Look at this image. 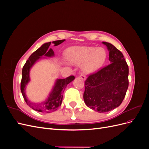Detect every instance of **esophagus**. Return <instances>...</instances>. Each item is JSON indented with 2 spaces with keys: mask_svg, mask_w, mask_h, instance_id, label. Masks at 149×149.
Instances as JSON below:
<instances>
[{
  "mask_svg": "<svg viewBox=\"0 0 149 149\" xmlns=\"http://www.w3.org/2000/svg\"><path fill=\"white\" fill-rule=\"evenodd\" d=\"M79 77L81 78V79H86V76L84 74H81L79 75Z\"/></svg>",
  "mask_w": 149,
  "mask_h": 149,
  "instance_id": "obj_1",
  "label": "esophagus"
}]
</instances>
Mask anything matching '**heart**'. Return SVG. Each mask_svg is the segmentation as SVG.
Here are the masks:
<instances>
[{"instance_id":"1","label":"heart","mask_w":149,"mask_h":149,"mask_svg":"<svg viewBox=\"0 0 149 149\" xmlns=\"http://www.w3.org/2000/svg\"><path fill=\"white\" fill-rule=\"evenodd\" d=\"M66 59L74 64L82 63L81 68L84 73L96 70L104 63L106 58L105 49L101 47L74 46L65 52Z\"/></svg>"}]
</instances>
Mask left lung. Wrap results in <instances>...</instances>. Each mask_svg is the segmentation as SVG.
Returning a JSON list of instances; mask_svg holds the SVG:
<instances>
[{"label":"left lung","mask_w":149,"mask_h":149,"mask_svg":"<svg viewBox=\"0 0 149 149\" xmlns=\"http://www.w3.org/2000/svg\"><path fill=\"white\" fill-rule=\"evenodd\" d=\"M107 47L111 63L90 74L84 82L86 104L99 112H109L124 100L129 86V67L123 54L112 44Z\"/></svg>","instance_id":"1"}]
</instances>
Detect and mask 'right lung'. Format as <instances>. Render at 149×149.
I'll return each instance as SVG.
<instances>
[{
	"instance_id": "1",
	"label": "right lung",
	"mask_w": 149,
	"mask_h": 149,
	"mask_svg": "<svg viewBox=\"0 0 149 149\" xmlns=\"http://www.w3.org/2000/svg\"><path fill=\"white\" fill-rule=\"evenodd\" d=\"M65 40H56V41L53 42V43L55 44V46H57L63 42ZM51 43L52 42H48L43 44L41 47H40L30 56L28 60L26 61L25 64L24 65L23 69H22V77L20 84L21 92L26 104L35 111L40 112H47V113L55 111L57 110L58 107L61 106L63 100V93L64 92L65 88L68 84L74 79V76H70L65 79H57L55 86L49 94V96L45 101L42 103H33L26 98L25 90V86L30 81V69L35 63L42 56L51 57L54 55L53 49L49 48Z\"/></svg>"
}]
</instances>
